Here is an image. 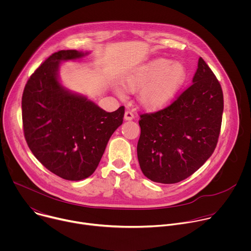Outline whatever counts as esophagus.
<instances>
[{"label":"esophagus","mask_w":251,"mask_h":251,"mask_svg":"<svg viewBox=\"0 0 251 251\" xmlns=\"http://www.w3.org/2000/svg\"><path fill=\"white\" fill-rule=\"evenodd\" d=\"M133 118H134V114H133L130 110H127V111L125 112V115H124V119L127 120V121H130V120H132Z\"/></svg>","instance_id":"34e87169"}]
</instances>
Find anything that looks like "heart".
Instances as JSON below:
<instances>
[{
  "instance_id": "1",
  "label": "heart",
  "mask_w": 251,
  "mask_h": 251,
  "mask_svg": "<svg viewBox=\"0 0 251 251\" xmlns=\"http://www.w3.org/2000/svg\"><path fill=\"white\" fill-rule=\"evenodd\" d=\"M186 78L187 69L183 63L159 57L136 68L126 76L123 85L130 92L141 90V105L149 111H158L173 102Z\"/></svg>"
}]
</instances>
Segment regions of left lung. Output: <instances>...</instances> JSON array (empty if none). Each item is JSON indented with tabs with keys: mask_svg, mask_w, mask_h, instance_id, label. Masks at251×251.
<instances>
[{
	"mask_svg": "<svg viewBox=\"0 0 251 251\" xmlns=\"http://www.w3.org/2000/svg\"><path fill=\"white\" fill-rule=\"evenodd\" d=\"M223 111L222 86L200 57L190 87L166 108L140 115L137 155L143 174L161 184L193 175L217 147Z\"/></svg>",
	"mask_w": 251,
	"mask_h": 251,
	"instance_id": "left-lung-1",
	"label": "left lung"
}]
</instances>
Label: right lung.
Returning a JSON list of instances; mask_svg holds the SVG:
<instances>
[{"instance_id":"right-lung-1","label":"right lung","mask_w":251,"mask_h":251,"mask_svg":"<svg viewBox=\"0 0 251 251\" xmlns=\"http://www.w3.org/2000/svg\"><path fill=\"white\" fill-rule=\"evenodd\" d=\"M86 54L75 50L52 53L30 75L22 98L28 148L49 171L68 181H80L94 173L125 112L124 106L106 112L60 84L61 61Z\"/></svg>"}]
</instances>
